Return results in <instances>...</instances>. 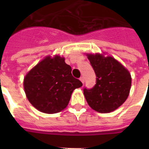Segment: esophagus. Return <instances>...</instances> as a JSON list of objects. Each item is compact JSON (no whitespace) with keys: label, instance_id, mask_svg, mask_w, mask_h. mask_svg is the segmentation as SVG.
<instances>
[{"label":"esophagus","instance_id":"esophagus-1","mask_svg":"<svg viewBox=\"0 0 149 149\" xmlns=\"http://www.w3.org/2000/svg\"><path fill=\"white\" fill-rule=\"evenodd\" d=\"M80 81L82 82V83L84 84V78L83 77V76H81V77L80 78Z\"/></svg>","mask_w":149,"mask_h":149}]
</instances>
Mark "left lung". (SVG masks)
<instances>
[{"instance_id": "obj_1", "label": "left lung", "mask_w": 149, "mask_h": 149, "mask_svg": "<svg viewBox=\"0 0 149 149\" xmlns=\"http://www.w3.org/2000/svg\"><path fill=\"white\" fill-rule=\"evenodd\" d=\"M87 57L97 77L93 88H84L87 103L97 112H112L128 97L131 86L130 73L112 57H103L100 54H88Z\"/></svg>"}]
</instances>
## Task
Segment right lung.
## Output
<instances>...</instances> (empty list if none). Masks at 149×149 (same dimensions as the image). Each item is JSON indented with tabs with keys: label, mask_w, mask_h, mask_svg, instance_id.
I'll return each mask as SVG.
<instances>
[{
	"label": "right lung",
	"mask_w": 149,
	"mask_h": 149,
	"mask_svg": "<svg viewBox=\"0 0 149 149\" xmlns=\"http://www.w3.org/2000/svg\"><path fill=\"white\" fill-rule=\"evenodd\" d=\"M71 67L60 56H48L26 75L24 87L29 102L40 112L58 113L67 107L73 90L82 86Z\"/></svg>",
	"instance_id": "obj_1"
}]
</instances>
